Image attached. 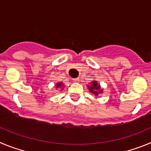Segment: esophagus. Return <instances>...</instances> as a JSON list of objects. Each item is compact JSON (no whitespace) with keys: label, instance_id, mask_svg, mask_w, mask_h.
<instances>
[{"label":"esophagus","instance_id":"1","mask_svg":"<svg viewBox=\"0 0 151 151\" xmlns=\"http://www.w3.org/2000/svg\"><path fill=\"white\" fill-rule=\"evenodd\" d=\"M74 81L75 83H80V78H75L74 79Z\"/></svg>","mask_w":151,"mask_h":151}]
</instances>
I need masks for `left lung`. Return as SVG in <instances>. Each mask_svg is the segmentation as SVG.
<instances>
[{
    "label": "left lung",
    "instance_id": "left-lung-1",
    "mask_svg": "<svg viewBox=\"0 0 151 151\" xmlns=\"http://www.w3.org/2000/svg\"><path fill=\"white\" fill-rule=\"evenodd\" d=\"M87 86L89 92H92V94H94L96 96H98L103 92V89L101 88V86L96 81H92L90 83V86Z\"/></svg>",
    "mask_w": 151,
    "mask_h": 151
}]
</instances>
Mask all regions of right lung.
<instances>
[{
	"mask_svg": "<svg viewBox=\"0 0 151 151\" xmlns=\"http://www.w3.org/2000/svg\"><path fill=\"white\" fill-rule=\"evenodd\" d=\"M64 86H65V85H64L63 83L62 82H59L57 83V84L55 85V89H60V88H64Z\"/></svg>",
	"mask_w": 151,
	"mask_h": 151,
	"instance_id": "obj_1",
	"label": "right lung"
}]
</instances>
